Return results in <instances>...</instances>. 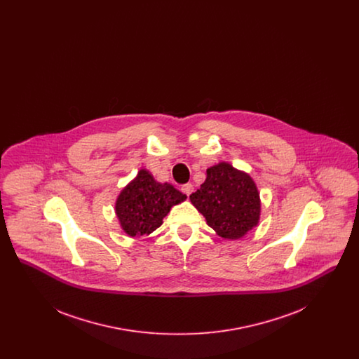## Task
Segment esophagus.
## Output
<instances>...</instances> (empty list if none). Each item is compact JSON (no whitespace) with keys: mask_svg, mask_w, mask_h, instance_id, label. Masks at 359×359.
<instances>
[{"mask_svg":"<svg viewBox=\"0 0 359 359\" xmlns=\"http://www.w3.org/2000/svg\"><path fill=\"white\" fill-rule=\"evenodd\" d=\"M182 191L187 195V196H189L191 194H192V191H194V186L191 184V183H187V184H184V186H182Z\"/></svg>","mask_w":359,"mask_h":359,"instance_id":"esophagus-1","label":"esophagus"}]
</instances>
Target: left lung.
Returning a JSON list of instances; mask_svg holds the SVG:
<instances>
[{
    "label": "left lung",
    "mask_w": 359,
    "mask_h": 359,
    "mask_svg": "<svg viewBox=\"0 0 359 359\" xmlns=\"http://www.w3.org/2000/svg\"><path fill=\"white\" fill-rule=\"evenodd\" d=\"M207 224L224 239L242 238L259 221V192L253 179L229 163L207 170L205 183L189 195Z\"/></svg>",
    "instance_id": "1"
}]
</instances>
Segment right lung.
Segmentation results:
<instances>
[{"mask_svg":"<svg viewBox=\"0 0 359 359\" xmlns=\"http://www.w3.org/2000/svg\"><path fill=\"white\" fill-rule=\"evenodd\" d=\"M187 196L170 183H158L147 170L121 191L116 202V214L122 230L130 237L148 236L161 226L172 205Z\"/></svg>","mask_w":359,"mask_h":359,"instance_id":"add662e5","label":"right lung"}]
</instances>
